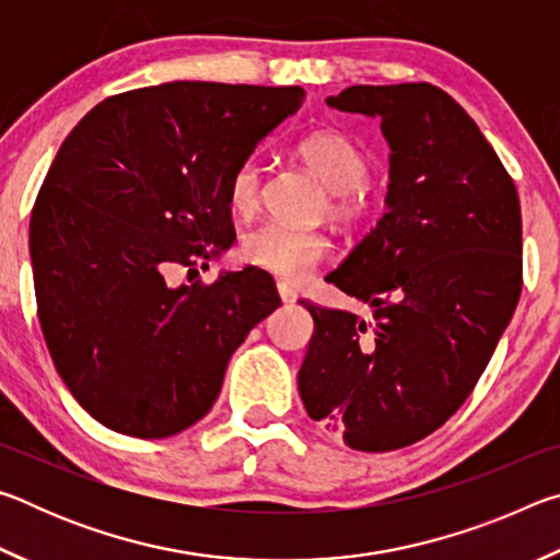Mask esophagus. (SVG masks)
Returning <instances> with one entry per match:
<instances>
[{"label": "esophagus", "mask_w": 560, "mask_h": 560, "mask_svg": "<svg viewBox=\"0 0 560 560\" xmlns=\"http://www.w3.org/2000/svg\"><path fill=\"white\" fill-rule=\"evenodd\" d=\"M277 291H279V296H281L283 303H293V301H296V291H293L291 283L279 281V283H277Z\"/></svg>", "instance_id": "obj_1"}]
</instances>
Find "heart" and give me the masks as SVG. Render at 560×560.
I'll use <instances>...</instances> for the list:
<instances>
[{
	"label": "heart",
	"mask_w": 560,
	"mask_h": 560,
	"mask_svg": "<svg viewBox=\"0 0 560 560\" xmlns=\"http://www.w3.org/2000/svg\"><path fill=\"white\" fill-rule=\"evenodd\" d=\"M296 155L330 189L328 212L340 222H358L368 212V179L373 158L346 132L324 128L303 136ZM264 167L254 155L242 158L226 177V202L236 214H249L261 200ZM334 242L320 230H299L283 222H259L242 234L240 257L279 279L301 281L328 259Z\"/></svg>",
	"instance_id": "1"
}]
</instances>
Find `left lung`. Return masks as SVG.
Here are the masks:
<instances>
[{
	"label": "left lung",
	"instance_id": "obj_1",
	"mask_svg": "<svg viewBox=\"0 0 560 560\" xmlns=\"http://www.w3.org/2000/svg\"><path fill=\"white\" fill-rule=\"evenodd\" d=\"M328 106L381 116L390 187L326 277L373 320L301 301L316 328L299 393L348 447L390 452L442 428L494 355L524 287L521 205L477 122L432 83L350 86Z\"/></svg>",
	"mask_w": 560,
	"mask_h": 560
}]
</instances>
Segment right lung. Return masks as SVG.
Instances as JSON below:
<instances>
[{
    "label": "right lung",
    "instance_id": "obj_1",
    "mask_svg": "<svg viewBox=\"0 0 560 560\" xmlns=\"http://www.w3.org/2000/svg\"><path fill=\"white\" fill-rule=\"evenodd\" d=\"M299 86L175 81L101 101L56 153L30 249L51 360L91 417L140 440L212 410L226 363L281 299L267 271L167 287L236 240L226 177L301 108Z\"/></svg>",
    "mask_w": 560,
    "mask_h": 560
}]
</instances>
